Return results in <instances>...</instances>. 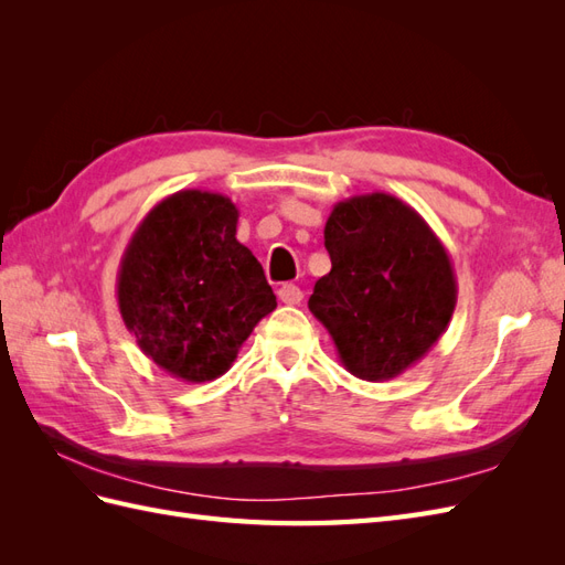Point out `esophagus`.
I'll return each mask as SVG.
<instances>
[{"instance_id":"34e87169","label":"esophagus","mask_w":565,"mask_h":565,"mask_svg":"<svg viewBox=\"0 0 565 565\" xmlns=\"http://www.w3.org/2000/svg\"><path fill=\"white\" fill-rule=\"evenodd\" d=\"M278 299L287 306H297L301 299H303V292L297 287V285H282L278 289Z\"/></svg>"}]
</instances>
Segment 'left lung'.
Segmentation results:
<instances>
[{"label":"left lung","mask_w":565,"mask_h":565,"mask_svg":"<svg viewBox=\"0 0 565 565\" xmlns=\"http://www.w3.org/2000/svg\"><path fill=\"white\" fill-rule=\"evenodd\" d=\"M332 268L309 299L339 361L386 382L419 363L448 330L457 280L450 254L403 200L365 193L337 202L324 224Z\"/></svg>","instance_id":"8db88e82"}]
</instances>
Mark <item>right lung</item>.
<instances>
[{"label":"right lung","mask_w":565,"mask_h":565,"mask_svg":"<svg viewBox=\"0 0 565 565\" xmlns=\"http://www.w3.org/2000/svg\"><path fill=\"white\" fill-rule=\"evenodd\" d=\"M237 216L221 193H172L143 216L119 262L117 306L127 330L181 382L221 377L278 306L262 264L237 243Z\"/></svg>","instance_id":"right-lung-1"}]
</instances>
